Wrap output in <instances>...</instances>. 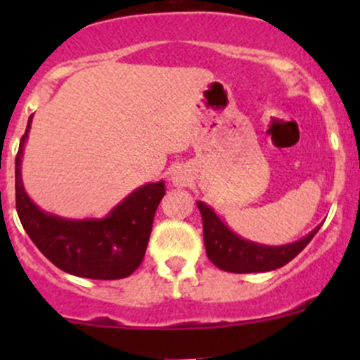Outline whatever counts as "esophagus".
Returning <instances> with one entry per match:
<instances>
[{
	"label": "esophagus",
	"mask_w": 360,
	"mask_h": 360,
	"mask_svg": "<svg viewBox=\"0 0 360 360\" xmlns=\"http://www.w3.org/2000/svg\"><path fill=\"white\" fill-rule=\"evenodd\" d=\"M172 183L176 184V186H183V184H186V176H183L181 172H174Z\"/></svg>",
	"instance_id": "34e87169"
}]
</instances>
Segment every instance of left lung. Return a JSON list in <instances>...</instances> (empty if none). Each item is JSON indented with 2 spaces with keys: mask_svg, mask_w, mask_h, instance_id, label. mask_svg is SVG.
Returning <instances> with one entry per match:
<instances>
[{
  "mask_svg": "<svg viewBox=\"0 0 360 360\" xmlns=\"http://www.w3.org/2000/svg\"><path fill=\"white\" fill-rule=\"evenodd\" d=\"M197 205L203 221V242H205L207 256L217 268L231 274H257V271H271L284 266L310 244L321 228L317 226L307 237L292 244L263 245L238 237L207 203L197 202Z\"/></svg>",
  "mask_w": 360,
  "mask_h": 360,
  "instance_id": "left-lung-1",
  "label": "left lung"
}]
</instances>
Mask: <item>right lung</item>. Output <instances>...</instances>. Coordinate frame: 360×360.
<instances>
[{
    "mask_svg": "<svg viewBox=\"0 0 360 360\" xmlns=\"http://www.w3.org/2000/svg\"><path fill=\"white\" fill-rule=\"evenodd\" d=\"M31 122L32 115L15 157V203L25 233L46 259L66 274L97 281L129 277L143 263L165 183L137 188L101 219H66L45 212L25 193L20 172Z\"/></svg>",
    "mask_w": 360,
    "mask_h": 360,
    "instance_id": "add662e5",
    "label": "right lung"
}]
</instances>
